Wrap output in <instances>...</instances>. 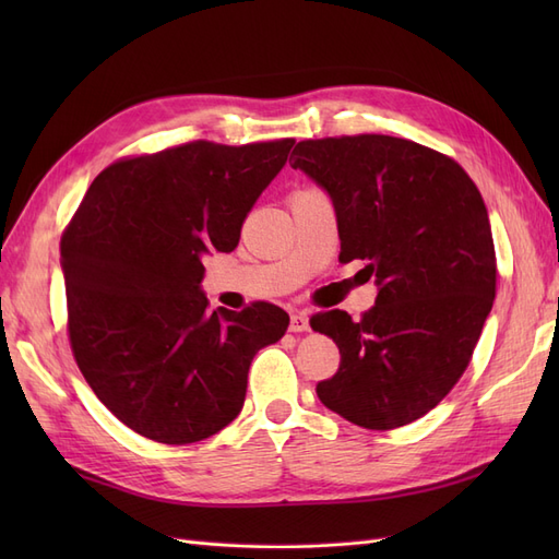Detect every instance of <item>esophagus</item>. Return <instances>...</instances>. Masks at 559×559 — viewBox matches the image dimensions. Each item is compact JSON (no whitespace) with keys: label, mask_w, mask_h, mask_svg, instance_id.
<instances>
[{"label":"esophagus","mask_w":559,"mask_h":559,"mask_svg":"<svg viewBox=\"0 0 559 559\" xmlns=\"http://www.w3.org/2000/svg\"><path fill=\"white\" fill-rule=\"evenodd\" d=\"M289 329L294 333H302V331H310V317L306 312H294L292 314V324Z\"/></svg>","instance_id":"esophagus-1"}]
</instances>
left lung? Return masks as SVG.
Instances as JSON below:
<instances>
[{"instance_id": "obj_1", "label": "left lung", "mask_w": 559, "mask_h": 559, "mask_svg": "<svg viewBox=\"0 0 559 559\" xmlns=\"http://www.w3.org/2000/svg\"><path fill=\"white\" fill-rule=\"evenodd\" d=\"M292 158L333 200L337 259L368 261L380 286L359 321L343 310L310 319L341 349L317 396L364 429L411 425L464 376L495 302V240L478 186L450 156L389 134L306 140Z\"/></svg>"}]
</instances>
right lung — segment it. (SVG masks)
I'll return each instance as SVG.
<instances>
[{
  "label": "right lung",
  "instance_id": "right-lung-1",
  "mask_svg": "<svg viewBox=\"0 0 559 559\" xmlns=\"http://www.w3.org/2000/svg\"><path fill=\"white\" fill-rule=\"evenodd\" d=\"M294 142L198 140L121 158L95 177L67 224L72 354L95 396L140 436L186 445L228 427L253 354L289 326V314L263 300L207 312L200 282L210 249L238 247Z\"/></svg>",
  "mask_w": 559,
  "mask_h": 559
}]
</instances>
